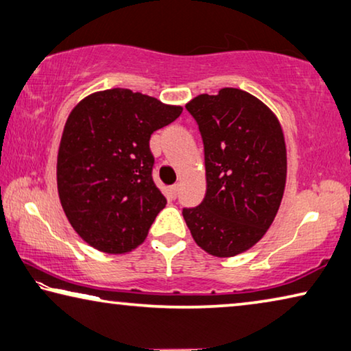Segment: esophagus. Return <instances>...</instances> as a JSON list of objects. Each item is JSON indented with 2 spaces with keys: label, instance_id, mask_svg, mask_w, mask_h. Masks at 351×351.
Here are the masks:
<instances>
[{
  "label": "esophagus",
  "instance_id": "obj_1",
  "mask_svg": "<svg viewBox=\"0 0 351 351\" xmlns=\"http://www.w3.org/2000/svg\"><path fill=\"white\" fill-rule=\"evenodd\" d=\"M178 192H180V184H173V186H170L171 197L176 198V197H178Z\"/></svg>",
  "mask_w": 351,
  "mask_h": 351
}]
</instances>
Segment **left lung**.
Wrapping results in <instances>:
<instances>
[{
	"mask_svg": "<svg viewBox=\"0 0 351 351\" xmlns=\"http://www.w3.org/2000/svg\"><path fill=\"white\" fill-rule=\"evenodd\" d=\"M204 142L206 197L184 209L197 245L213 257L246 252L263 239L287 184V144L268 105L239 88L186 104Z\"/></svg>",
	"mask_w": 351,
	"mask_h": 351,
	"instance_id": "8db88e82",
	"label": "left lung"
}]
</instances>
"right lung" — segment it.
<instances>
[{
    "mask_svg": "<svg viewBox=\"0 0 351 351\" xmlns=\"http://www.w3.org/2000/svg\"><path fill=\"white\" fill-rule=\"evenodd\" d=\"M182 112L127 88L93 93L64 123L57 154V190L69 224L105 254H125L144 243L165 207L152 178L153 132Z\"/></svg>",
    "mask_w": 351,
    "mask_h": 351,
    "instance_id": "obj_1",
    "label": "right lung"
}]
</instances>
